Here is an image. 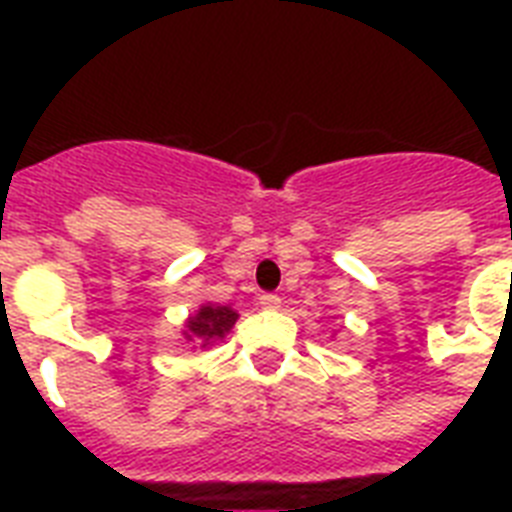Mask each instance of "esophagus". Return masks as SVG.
<instances>
[{"label": "esophagus", "instance_id": "obj_1", "mask_svg": "<svg viewBox=\"0 0 512 512\" xmlns=\"http://www.w3.org/2000/svg\"><path fill=\"white\" fill-rule=\"evenodd\" d=\"M260 308H265V311H276V308H281V297L273 295V292H265V295H260Z\"/></svg>", "mask_w": 512, "mask_h": 512}]
</instances>
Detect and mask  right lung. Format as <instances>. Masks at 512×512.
<instances>
[{
	"label": "right lung",
	"instance_id": "right-lung-1",
	"mask_svg": "<svg viewBox=\"0 0 512 512\" xmlns=\"http://www.w3.org/2000/svg\"><path fill=\"white\" fill-rule=\"evenodd\" d=\"M239 313L225 308V305H204L196 316L188 321V340H199L207 345L215 337H223L236 324Z\"/></svg>",
	"mask_w": 512,
	"mask_h": 512
}]
</instances>
